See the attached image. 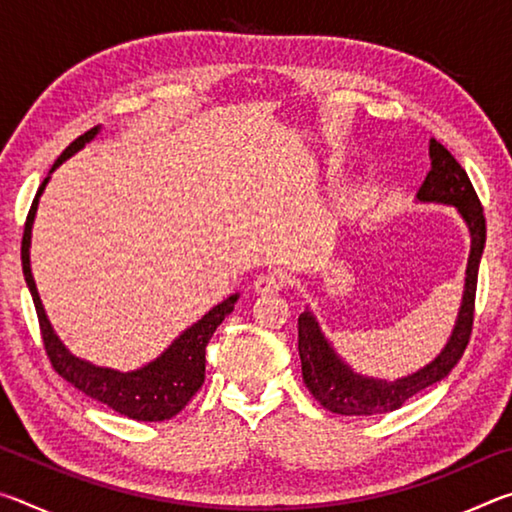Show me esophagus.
<instances>
[{
  "instance_id": "1",
  "label": "esophagus",
  "mask_w": 512,
  "mask_h": 512,
  "mask_svg": "<svg viewBox=\"0 0 512 512\" xmlns=\"http://www.w3.org/2000/svg\"><path fill=\"white\" fill-rule=\"evenodd\" d=\"M284 287V277L280 273H262L255 277V284L253 289L255 293H262V296H266V293H277Z\"/></svg>"
}]
</instances>
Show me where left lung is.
Instances as JSON below:
<instances>
[{
    "mask_svg": "<svg viewBox=\"0 0 512 512\" xmlns=\"http://www.w3.org/2000/svg\"><path fill=\"white\" fill-rule=\"evenodd\" d=\"M431 169L418 189L420 203L452 205L461 214L463 223L470 230V257L465 268V287L461 307L452 334L445 348L431 359L427 366L397 379L368 377L352 370L348 361H343L334 345L329 343L318 318L309 307L298 318V352L302 361V379H305L311 395L325 406L327 411L341 415H384L397 411L438 381H443L454 370L458 359L463 357L472 334L474 320V296L476 277L485 248V216L474 187L467 178L465 169L454 160L443 144L429 142Z\"/></svg>",
    "mask_w": 512,
    "mask_h": 512,
    "instance_id": "8db88e82",
    "label": "left lung"
}]
</instances>
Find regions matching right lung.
Segmentation results:
<instances>
[{
  "mask_svg": "<svg viewBox=\"0 0 512 512\" xmlns=\"http://www.w3.org/2000/svg\"><path fill=\"white\" fill-rule=\"evenodd\" d=\"M99 133L101 126H94L88 133L76 137V140L60 153V158L54 162V167L49 169L47 178L42 180V185L38 187V194L33 198L27 216V223H24L22 271L24 280H27V287L31 291L33 305H36L38 311L40 332L42 341H45L47 357L58 375L67 379L74 388H79L81 393L92 397V400L110 406L112 411L126 415V418L140 422H162L183 411L189 400L196 395L198 388L203 386L205 348L207 343H210L212 334L216 332V327H219L223 323V318L235 309L239 293H232L230 298H225L219 305L212 307L201 320H196V323L189 325L185 332H180L160 357L144 363L142 368L124 372L106 366H94L92 361H85L67 350V345L58 339V334L49 323L47 311L42 307L36 280H33L31 230L33 221H36L40 196L45 192L51 173H54L65 160L72 158L74 153H79L85 144H90Z\"/></svg>",
  "mask_w": 512,
  "mask_h": 512,
  "instance_id": "1",
  "label": "right lung"
}]
</instances>
